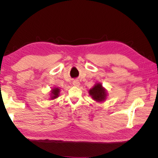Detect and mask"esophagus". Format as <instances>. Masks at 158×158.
I'll list each match as a JSON object with an SVG mask.
<instances>
[{
  "label": "esophagus",
  "instance_id": "1",
  "mask_svg": "<svg viewBox=\"0 0 158 158\" xmlns=\"http://www.w3.org/2000/svg\"><path fill=\"white\" fill-rule=\"evenodd\" d=\"M73 85H75V86H79V85H80V84L78 82V81H74V82H73Z\"/></svg>",
  "mask_w": 158,
  "mask_h": 158
}]
</instances>
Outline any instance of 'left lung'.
Wrapping results in <instances>:
<instances>
[{"mask_svg": "<svg viewBox=\"0 0 158 158\" xmlns=\"http://www.w3.org/2000/svg\"><path fill=\"white\" fill-rule=\"evenodd\" d=\"M89 94L92 98L97 102H102L106 99L107 94L106 88L101 83H96L92 88L89 90Z\"/></svg>", "mask_w": 158, "mask_h": 158, "instance_id": "obj_1", "label": "left lung"}]
</instances>
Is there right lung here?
<instances>
[{"mask_svg": "<svg viewBox=\"0 0 158 158\" xmlns=\"http://www.w3.org/2000/svg\"><path fill=\"white\" fill-rule=\"evenodd\" d=\"M60 89L59 88H52L50 94V99H55L58 98L60 95Z\"/></svg>", "mask_w": 158, "mask_h": 158, "instance_id": "right-lung-1", "label": "right lung"}]
</instances>
